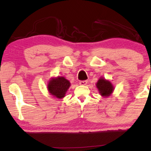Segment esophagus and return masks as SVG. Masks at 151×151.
I'll return each instance as SVG.
<instances>
[{
	"instance_id": "34e87169",
	"label": "esophagus",
	"mask_w": 151,
	"mask_h": 151,
	"mask_svg": "<svg viewBox=\"0 0 151 151\" xmlns=\"http://www.w3.org/2000/svg\"><path fill=\"white\" fill-rule=\"evenodd\" d=\"M87 83H88V81H80V82H79L80 85H82V86L86 85Z\"/></svg>"
}]
</instances>
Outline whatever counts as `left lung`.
I'll use <instances>...</instances> for the list:
<instances>
[{
    "label": "left lung",
    "mask_w": 151,
    "mask_h": 151,
    "mask_svg": "<svg viewBox=\"0 0 151 151\" xmlns=\"http://www.w3.org/2000/svg\"><path fill=\"white\" fill-rule=\"evenodd\" d=\"M96 86L101 96L103 97H109L113 93L114 87L110 81L103 78H100L96 84Z\"/></svg>",
    "instance_id": "obj_1"
}]
</instances>
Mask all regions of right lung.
<instances>
[{
    "label": "right lung",
    "mask_w": 151,
    "mask_h": 151,
    "mask_svg": "<svg viewBox=\"0 0 151 151\" xmlns=\"http://www.w3.org/2000/svg\"><path fill=\"white\" fill-rule=\"evenodd\" d=\"M70 82L63 76L52 78L49 81L48 90L49 93L54 97L61 99L65 96L67 90L70 87Z\"/></svg>",
    "instance_id": "1"
}]
</instances>
